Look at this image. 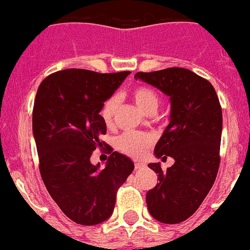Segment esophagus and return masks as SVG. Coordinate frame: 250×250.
<instances>
[{"instance_id":"1","label":"esophagus","mask_w":250,"mask_h":250,"mask_svg":"<svg viewBox=\"0 0 250 250\" xmlns=\"http://www.w3.org/2000/svg\"><path fill=\"white\" fill-rule=\"evenodd\" d=\"M134 167H135V169L139 170V169H143V168L145 167V165H144V163H141V162H137V163H135Z\"/></svg>"}]
</instances>
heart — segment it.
Masks as SVG:
<instances>
[{
    "label": "heart",
    "instance_id": "heart-1",
    "mask_svg": "<svg viewBox=\"0 0 250 250\" xmlns=\"http://www.w3.org/2000/svg\"><path fill=\"white\" fill-rule=\"evenodd\" d=\"M132 98L135 104L145 113H155L158 107V97L156 92L145 85H139L132 90ZM118 100L116 97H111L103 104L100 109V116L107 127L113 125L115 113L117 111ZM153 144V137L148 133L127 132L116 140V146L120 151L130 157L139 158L146 153L147 148Z\"/></svg>",
    "mask_w": 250,
    "mask_h": 250
}]
</instances>
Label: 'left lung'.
I'll use <instances>...</instances> for the list:
<instances>
[{"label": "left lung", "mask_w": 250, "mask_h": 250, "mask_svg": "<svg viewBox=\"0 0 250 250\" xmlns=\"http://www.w3.org/2000/svg\"><path fill=\"white\" fill-rule=\"evenodd\" d=\"M137 80L155 85L170 98V123L155 147L158 158L175 163L162 170L148 167L160 183L147 192L148 211L156 220L178 224L198 209L215 181L220 165L221 105L206 78L183 67L137 72Z\"/></svg>", "instance_id": "8db88e82"}]
</instances>
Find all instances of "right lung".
Here are the masks:
<instances>
[{"mask_svg": "<svg viewBox=\"0 0 250 250\" xmlns=\"http://www.w3.org/2000/svg\"><path fill=\"white\" fill-rule=\"evenodd\" d=\"M129 71L99 74L67 69L47 76L37 89L32 132L39 168L47 191L62 213L80 225H97L110 218L118 188L134 163L107 145L106 167L93 166L90 156L104 141L103 104Z\"/></svg>", "mask_w": 250, "mask_h": 250, "instance_id": "1", "label": "right lung"}]
</instances>
